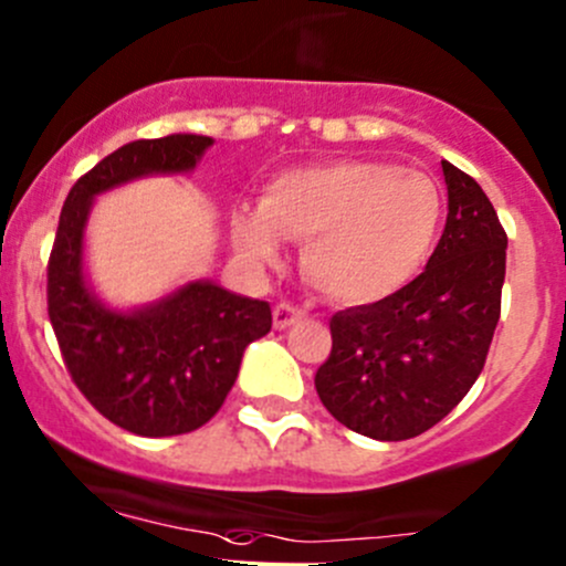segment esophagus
<instances>
[{"label": "esophagus", "mask_w": 566, "mask_h": 566, "mask_svg": "<svg viewBox=\"0 0 566 566\" xmlns=\"http://www.w3.org/2000/svg\"><path fill=\"white\" fill-rule=\"evenodd\" d=\"M303 319V308L301 306H293V303H276L273 306V327L276 331H287V327H293L295 322Z\"/></svg>", "instance_id": "34e87169"}]
</instances>
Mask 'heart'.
<instances>
[{"label": "heart", "mask_w": 566, "mask_h": 566, "mask_svg": "<svg viewBox=\"0 0 566 566\" xmlns=\"http://www.w3.org/2000/svg\"><path fill=\"white\" fill-rule=\"evenodd\" d=\"M443 228V196L427 174L384 160H327L269 179L260 209H235L233 244L258 263L279 239L303 241V273L344 303L395 295L424 269Z\"/></svg>", "instance_id": "1"}]
</instances>
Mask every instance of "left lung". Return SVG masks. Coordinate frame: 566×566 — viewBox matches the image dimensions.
Segmentation results:
<instances>
[{
  "label": "left lung",
  "mask_w": 566,
  "mask_h": 566,
  "mask_svg": "<svg viewBox=\"0 0 566 566\" xmlns=\"http://www.w3.org/2000/svg\"><path fill=\"white\" fill-rule=\"evenodd\" d=\"M449 217L427 269L370 306L333 314L322 406L376 440L427 432L481 376L500 322L507 233L470 174L443 160Z\"/></svg>",
  "instance_id": "left-lung-1"
}]
</instances>
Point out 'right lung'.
<instances>
[{
  "label": "right lung",
  "instance_id": "obj_1",
  "mask_svg": "<svg viewBox=\"0 0 566 566\" xmlns=\"http://www.w3.org/2000/svg\"><path fill=\"white\" fill-rule=\"evenodd\" d=\"M209 136L171 134L117 147L74 182L48 260V316L74 387L112 424L145 438L185 434L220 411L241 354L271 331V306L212 282L120 314L83 279V228L98 192L145 177L190 171Z\"/></svg>",
  "mask_w": 566,
  "mask_h": 566
}]
</instances>
